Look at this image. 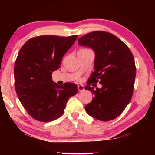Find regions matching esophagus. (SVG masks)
<instances>
[{
    "mask_svg": "<svg viewBox=\"0 0 155 155\" xmlns=\"http://www.w3.org/2000/svg\"><path fill=\"white\" fill-rule=\"evenodd\" d=\"M78 91H83L84 90H85V88H84L83 85H78Z\"/></svg>",
    "mask_w": 155,
    "mask_h": 155,
    "instance_id": "1",
    "label": "esophagus"
}]
</instances>
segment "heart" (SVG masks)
<instances>
[{"label": "heart", "instance_id": "obj_1", "mask_svg": "<svg viewBox=\"0 0 155 155\" xmlns=\"http://www.w3.org/2000/svg\"><path fill=\"white\" fill-rule=\"evenodd\" d=\"M90 51V50H88L87 48H82V49H81L79 51Z\"/></svg>", "mask_w": 155, "mask_h": 155}]
</instances>
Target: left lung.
Listing matches in <instances>:
<instances>
[{
    "label": "left lung",
    "instance_id": "8db88e82",
    "mask_svg": "<svg viewBox=\"0 0 155 155\" xmlns=\"http://www.w3.org/2000/svg\"><path fill=\"white\" fill-rule=\"evenodd\" d=\"M81 46L95 53L94 71L87 85L99 82L101 89L86 86L93 93L85 105L88 115L101 121H109L122 114L132 98L136 68L132 52L126 44L111 33L94 31L78 40Z\"/></svg>",
    "mask_w": 155,
    "mask_h": 155
}]
</instances>
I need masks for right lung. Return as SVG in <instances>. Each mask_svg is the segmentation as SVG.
<instances>
[{
	"label": "right lung",
	"instance_id": "add662e5",
	"mask_svg": "<svg viewBox=\"0 0 155 155\" xmlns=\"http://www.w3.org/2000/svg\"><path fill=\"white\" fill-rule=\"evenodd\" d=\"M78 35H41L28 40L20 50L14 65L15 88L20 103L38 121L48 122L64 114L69 98L77 94L76 84L59 85L52 79L63 57Z\"/></svg>",
	"mask_w": 155,
	"mask_h": 155
}]
</instances>
